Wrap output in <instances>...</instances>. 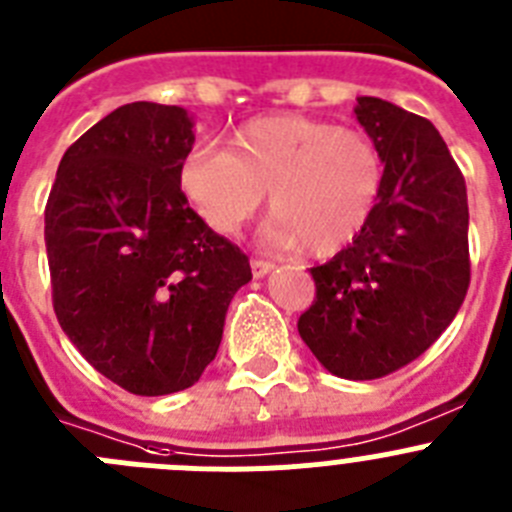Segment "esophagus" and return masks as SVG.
I'll list each match as a JSON object with an SVG mask.
<instances>
[{"label":"esophagus","mask_w":512,"mask_h":512,"mask_svg":"<svg viewBox=\"0 0 512 512\" xmlns=\"http://www.w3.org/2000/svg\"><path fill=\"white\" fill-rule=\"evenodd\" d=\"M271 269H274V264H271V261H264V259H251V271H253V277H256V279L266 277V274H269Z\"/></svg>","instance_id":"esophagus-1"}]
</instances>
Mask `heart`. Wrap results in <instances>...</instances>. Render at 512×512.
I'll use <instances>...</instances> for the list:
<instances>
[{
  "mask_svg": "<svg viewBox=\"0 0 512 512\" xmlns=\"http://www.w3.org/2000/svg\"><path fill=\"white\" fill-rule=\"evenodd\" d=\"M384 182L372 135L305 115L256 117L235 130L225 151H192L179 187L215 233L233 235L264 205L271 246L333 256L369 223Z\"/></svg>",
  "mask_w": 512,
  "mask_h": 512,
  "instance_id": "b5f03b06",
  "label": "heart"
}]
</instances>
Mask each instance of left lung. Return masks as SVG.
<instances>
[{
    "label": "left lung",
    "mask_w": 512,
    "mask_h": 512,
    "mask_svg": "<svg viewBox=\"0 0 512 512\" xmlns=\"http://www.w3.org/2000/svg\"><path fill=\"white\" fill-rule=\"evenodd\" d=\"M356 102L382 151V192L354 243L310 269L315 300L297 330L330 374L379 379L431 348L467 297L469 205L431 122L377 97Z\"/></svg>",
    "instance_id": "obj_1"
}]
</instances>
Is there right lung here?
I'll return each instance as SVG.
<instances>
[{"label":"right lung","mask_w":512,"mask_h":512,"mask_svg":"<svg viewBox=\"0 0 512 512\" xmlns=\"http://www.w3.org/2000/svg\"><path fill=\"white\" fill-rule=\"evenodd\" d=\"M184 107L122 104L63 153L45 205L53 310L99 374L143 397L187 390L223 341L251 264L179 187Z\"/></svg>","instance_id":"add662e5"}]
</instances>
